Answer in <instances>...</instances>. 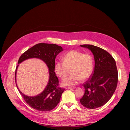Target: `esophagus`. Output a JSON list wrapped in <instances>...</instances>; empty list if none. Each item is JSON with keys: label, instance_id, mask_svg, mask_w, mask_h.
<instances>
[{"label": "esophagus", "instance_id": "34e87169", "mask_svg": "<svg viewBox=\"0 0 130 130\" xmlns=\"http://www.w3.org/2000/svg\"><path fill=\"white\" fill-rule=\"evenodd\" d=\"M75 87H67L66 88V89H75Z\"/></svg>", "mask_w": 130, "mask_h": 130}]
</instances>
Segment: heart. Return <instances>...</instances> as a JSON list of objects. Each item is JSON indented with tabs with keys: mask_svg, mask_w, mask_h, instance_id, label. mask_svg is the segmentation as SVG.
Instances as JSON below:
<instances>
[{
	"mask_svg": "<svg viewBox=\"0 0 130 130\" xmlns=\"http://www.w3.org/2000/svg\"><path fill=\"white\" fill-rule=\"evenodd\" d=\"M62 60L55 63L54 71L59 77L63 79L67 76L68 68H71L70 71L71 75L62 81L64 86L76 85L81 79H87L93 70V60L88 53L83 54L76 50H70L62 57Z\"/></svg>",
	"mask_w": 130,
	"mask_h": 130,
	"instance_id": "obj_1",
	"label": "heart"
}]
</instances>
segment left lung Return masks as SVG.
<instances>
[{
  "mask_svg": "<svg viewBox=\"0 0 130 130\" xmlns=\"http://www.w3.org/2000/svg\"><path fill=\"white\" fill-rule=\"evenodd\" d=\"M94 55L95 68L84 84L85 93L80 99L84 106L95 109L106 104L112 97L118 82V71L113 57L105 50L91 45H82Z\"/></svg>",
  "mask_w": 130,
  "mask_h": 130,
  "instance_id": "1",
  "label": "left lung"
}]
</instances>
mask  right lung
<instances>
[{
	"label": "right lung",
	"mask_w": 130,
	"mask_h": 130,
	"mask_svg": "<svg viewBox=\"0 0 130 130\" xmlns=\"http://www.w3.org/2000/svg\"><path fill=\"white\" fill-rule=\"evenodd\" d=\"M62 51L63 48L56 44L40 43L27 50L19 59L18 64L32 58L39 59L47 66L49 71V80L45 88L38 95L29 96L25 95L18 88L16 84V73L18 66L15 70V82L18 91L26 102L33 108L42 112H47L55 107L60 101L65 89L59 87V80L54 72L55 59Z\"/></svg>",
	"instance_id": "add662e5"
}]
</instances>
